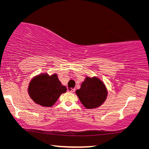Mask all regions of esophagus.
<instances>
[{
    "label": "esophagus",
    "mask_w": 149,
    "mask_h": 149,
    "mask_svg": "<svg viewBox=\"0 0 149 149\" xmlns=\"http://www.w3.org/2000/svg\"><path fill=\"white\" fill-rule=\"evenodd\" d=\"M67 90H68V91H69L71 93H73L75 91V89H73V88H68Z\"/></svg>",
    "instance_id": "1"
}]
</instances>
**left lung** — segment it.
Returning a JSON list of instances; mask_svg holds the SVG:
<instances>
[{
	"instance_id": "left-lung-1",
	"label": "left lung",
	"mask_w": 149,
	"mask_h": 149,
	"mask_svg": "<svg viewBox=\"0 0 149 149\" xmlns=\"http://www.w3.org/2000/svg\"><path fill=\"white\" fill-rule=\"evenodd\" d=\"M79 100L87 109H93L101 106L107 97L104 84L97 78H86L81 88L76 90Z\"/></svg>"
}]
</instances>
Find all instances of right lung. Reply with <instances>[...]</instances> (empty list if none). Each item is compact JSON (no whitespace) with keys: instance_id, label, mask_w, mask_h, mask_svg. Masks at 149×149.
I'll use <instances>...</instances> for the list:
<instances>
[{"instance_id":"obj_1","label":"right lung","mask_w":149,"mask_h":149,"mask_svg":"<svg viewBox=\"0 0 149 149\" xmlns=\"http://www.w3.org/2000/svg\"><path fill=\"white\" fill-rule=\"evenodd\" d=\"M66 91V88L61 84L55 74L51 76L48 74L37 76L30 82L29 88L30 96L34 102L46 107L53 106Z\"/></svg>"}]
</instances>
